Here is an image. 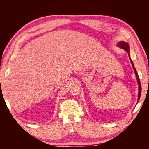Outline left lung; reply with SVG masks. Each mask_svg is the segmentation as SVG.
<instances>
[{"mask_svg": "<svg viewBox=\"0 0 149 149\" xmlns=\"http://www.w3.org/2000/svg\"><path fill=\"white\" fill-rule=\"evenodd\" d=\"M118 47L122 48L124 49L125 51L127 52L128 53V55H129V60L130 61V62H131V64H132V68L134 69V73L135 74H136V78H137V83H138V85H139V93H138V99H137V102H139V100H140V97H141V81H140V79H139V75L137 74V72L136 70V68H135L134 67V63L131 60V58H130V53H129V44L125 42H124V41H122V42H119L118 45Z\"/></svg>", "mask_w": 149, "mask_h": 149, "instance_id": "1", "label": "left lung"}]
</instances>
